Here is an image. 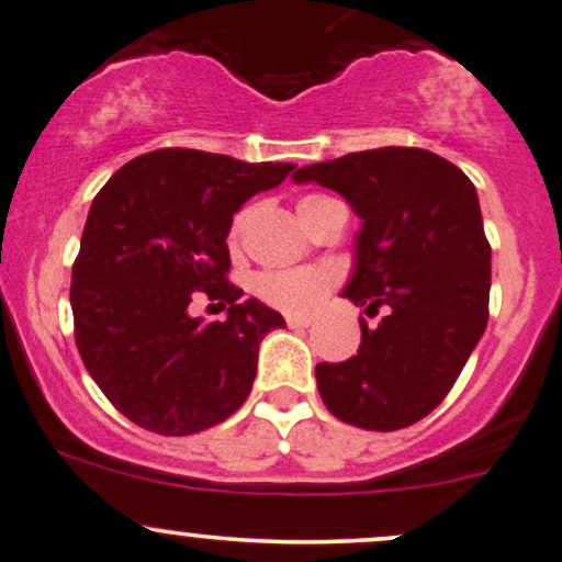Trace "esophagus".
Instances as JSON below:
<instances>
[{"instance_id":"34e87169","label":"esophagus","mask_w":562,"mask_h":562,"mask_svg":"<svg viewBox=\"0 0 562 562\" xmlns=\"http://www.w3.org/2000/svg\"><path fill=\"white\" fill-rule=\"evenodd\" d=\"M288 328H310V317H288Z\"/></svg>"}]
</instances>
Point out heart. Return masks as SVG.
Instances as JSON below:
<instances>
[{
	"label": "heart",
	"instance_id": "1",
	"mask_svg": "<svg viewBox=\"0 0 562 562\" xmlns=\"http://www.w3.org/2000/svg\"><path fill=\"white\" fill-rule=\"evenodd\" d=\"M334 204V199L328 196H304L299 199L296 212L306 228L312 226V221L317 217V212L323 206ZM247 221V212H239L232 223V245L239 239L241 226ZM336 274L330 269H323V266H306V269H271L261 271V274L252 280V291L256 296L266 301L274 310L285 312V315H310L323 299L328 296V291L334 288Z\"/></svg>",
	"mask_w": 562,
	"mask_h": 562
}]
</instances>
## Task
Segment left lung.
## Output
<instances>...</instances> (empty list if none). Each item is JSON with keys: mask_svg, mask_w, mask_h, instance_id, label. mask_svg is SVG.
Here are the masks:
<instances>
[{"mask_svg": "<svg viewBox=\"0 0 562 562\" xmlns=\"http://www.w3.org/2000/svg\"><path fill=\"white\" fill-rule=\"evenodd\" d=\"M341 193L363 221L341 296L385 312L360 321L358 356L317 363L323 404L341 423L398 430L450 393L487 326L490 241L474 182L423 147H380L293 172Z\"/></svg>", "mask_w": 562, "mask_h": 562, "instance_id": "obj_1", "label": "left lung"}]
</instances>
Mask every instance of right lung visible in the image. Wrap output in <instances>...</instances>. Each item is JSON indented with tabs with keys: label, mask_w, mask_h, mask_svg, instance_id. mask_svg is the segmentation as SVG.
Wrapping results in <instances>:
<instances>
[{
	"label": "right lung",
	"mask_w": 562,
	"mask_h": 562,
	"mask_svg": "<svg viewBox=\"0 0 562 562\" xmlns=\"http://www.w3.org/2000/svg\"><path fill=\"white\" fill-rule=\"evenodd\" d=\"M296 164H247L164 147L104 182L72 266L75 341L110 404L139 428L188 436L232 417L250 395L258 345L280 312L228 282L234 212ZM196 295L226 322L187 315Z\"/></svg>",
	"instance_id": "add662e5"
}]
</instances>
